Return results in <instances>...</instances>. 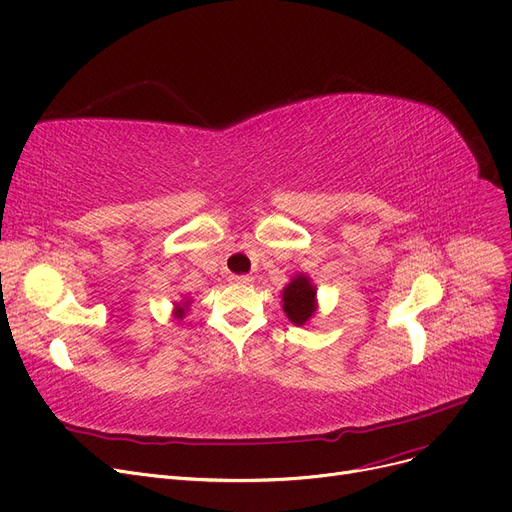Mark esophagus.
<instances>
[{
	"label": "esophagus",
	"mask_w": 512,
	"mask_h": 512,
	"mask_svg": "<svg viewBox=\"0 0 512 512\" xmlns=\"http://www.w3.org/2000/svg\"><path fill=\"white\" fill-rule=\"evenodd\" d=\"M231 281L237 283V285H250V283H252V277H250V275H233Z\"/></svg>",
	"instance_id": "obj_1"
}]
</instances>
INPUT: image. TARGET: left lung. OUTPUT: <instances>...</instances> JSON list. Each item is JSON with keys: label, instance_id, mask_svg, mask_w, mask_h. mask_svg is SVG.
<instances>
[{"label": "left lung", "instance_id": "left-lung-1", "mask_svg": "<svg viewBox=\"0 0 512 512\" xmlns=\"http://www.w3.org/2000/svg\"><path fill=\"white\" fill-rule=\"evenodd\" d=\"M283 311L296 325H304L315 313V288L304 275H298L283 290Z\"/></svg>", "mask_w": 512, "mask_h": 512}]
</instances>
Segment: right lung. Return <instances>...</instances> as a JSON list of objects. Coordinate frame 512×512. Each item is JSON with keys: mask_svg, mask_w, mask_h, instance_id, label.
<instances>
[{"mask_svg": "<svg viewBox=\"0 0 512 512\" xmlns=\"http://www.w3.org/2000/svg\"><path fill=\"white\" fill-rule=\"evenodd\" d=\"M185 311H187V306H178V309H176V317L182 319V317H185Z\"/></svg>", "mask_w": 512, "mask_h": 512, "instance_id": "right-lung-1", "label": "right lung"}]
</instances>
